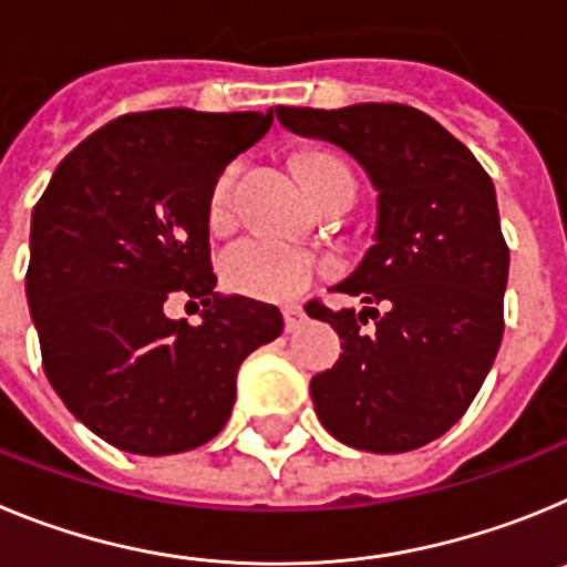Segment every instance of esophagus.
<instances>
[{"label":"esophagus","instance_id":"obj_1","mask_svg":"<svg viewBox=\"0 0 567 567\" xmlns=\"http://www.w3.org/2000/svg\"><path fill=\"white\" fill-rule=\"evenodd\" d=\"M284 320H287V332H298L307 323V312L300 307H287L284 309Z\"/></svg>","mask_w":567,"mask_h":567}]
</instances>
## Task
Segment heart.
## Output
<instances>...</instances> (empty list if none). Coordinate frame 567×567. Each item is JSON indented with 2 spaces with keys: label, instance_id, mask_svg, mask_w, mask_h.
Instances as JSON below:
<instances>
[{
  "label": "heart",
  "instance_id": "1",
  "mask_svg": "<svg viewBox=\"0 0 567 567\" xmlns=\"http://www.w3.org/2000/svg\"><path fill=\"white\" fill-rule=\"evenodd\" d=\"M240 169H244V164L235 158L213 182V189H209V221L213 224L229 221ZM303 169H307V182L312 189L332 182V178H352L346 164H340L332 155H309L303 162ZM318 272L320 260L309 249L280 244V240L264 238V235L240 238L221 258L224 284L233 292L258 300L295 298L318 278Z\"/></svg>",
  "mask_w": 567,
  "mask_h": 567
}]
</instances>
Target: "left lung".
Wrapping results in <instances>:
<instances>
[{
    "instance_id": "8db88e82",
    "label": "left lung",
    "mask_w": 567,
    "mask_h": 567,
    "mask_svg": "<svg viewBox=\"0 0 567 567\" xmlns=\"http://www.w3.org/2000/svg\"><path fill=\"white\" fill-rule=\"evenodd\" d=\"M275 113L292 133L352 153L380 189L378 244L334 287L365 309L312 312L343 340L338 363L309 385L315 412L360 452H412L463 417L503 340L508 244L494 184L463 142L409 104Z\"/></svg>"
}]
</instances>
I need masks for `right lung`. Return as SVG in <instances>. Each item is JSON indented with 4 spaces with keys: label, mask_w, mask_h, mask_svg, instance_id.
Returning a JSON list of instances; mask_svg holds the SVG:
<instances>
[{
    "label": "right lung",
    "mask_w": 567,
    "mask_h": 567,
    "mask_svg": "<svg viewBox=\"0 0 567 567\" xmlns=\"http://www.w3.org/2000/svg\"><path fill=\"white\" fill-rule=\"evenodd\" d=\"M269 113H127L62 158L33 207L24 275L42 365L70 412L130 454L221 432L238 365L284 332L278 307L215 292L209 189ZM202 302L205 323L163 307Z\"/></svg>",
    "instance_id": "1"
}]
</instances>
